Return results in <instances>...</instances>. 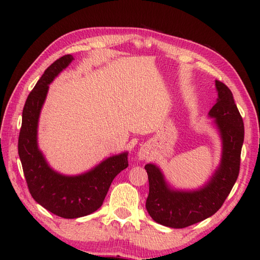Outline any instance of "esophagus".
I'll list each match as a JSON object with an SVG mask.
<instances>
[{
	"instance_id": "obj_1",
	"label": "esophagus",
	"mask_w": 260,
	"mask_h": 260,
	"mask_svg": "<svg viewBox=\"0 0 260 260\" xmlns=\"http://www.w3.org/2000/svg\"><path fill=\"white\" fill-rule=\"evenodd\" d=\"M152 156V151L150 146L147 145H144L142 146L139 152H137V158L140 159V161H146V159H148Z\"/></svg>"
}]
</instances>
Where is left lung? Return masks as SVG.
<instances>
[{"label":"left lung","instance_id":"1","mask_svg":"<svg viewBox=\"0 0 260 260\" xmlns=\"http://www.w3.org/2000/svg\"><path fill=\"white\" fill-rule=\"evenodd\" d=\"M215 89L217 103L208 116L213 118L221 140V158L206 183L193 190L175 189L156 164L145 165L150 184L146 210L154 221L165 227L185 228L211 217L221 208L238 178L244 121L229 88L215 80Z\"/></svg>","mask_w":260,"mask_h":260}]
</instances>
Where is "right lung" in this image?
Segmentation results:
<instances>
[{"label":"right lung","instance_id":"1","mask_svg":"<svg viewBox=\"0 0 260 260\" xmlns=\"http://www.w3.org/2000/svg\"><path fill=\"white\" fill-rule=\"evenodd\" d=\"M74 60L67 54L56 60L29 93L22 113L19 156L32 198L58 217L76 219L102 207L115 176L128 167V152L105 158L96 167L77 175L53 170L38 145V127L49 85Z\"/></svg>","mask_w":260,"mask_h":260}]
</instances>
